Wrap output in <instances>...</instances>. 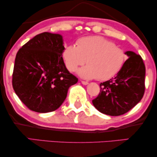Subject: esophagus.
I'll return each mask as SVG.
<instances>
[{
    "mask_svg": "<svg viewBox=\"0 0 157 157\" xmlns=\"http://www.w3.org/2000/svg\"><path fill=\"white\" fill-rule=\"evenodd\" d=\"M81 83L83 85H87L88 83H89V82H88V81H81Z\"/></svg>",
    "mask_w": 157,
    "mask_h": 157,
    "instance_id": "1",
    "label": "esophagus"
}]
</instances>
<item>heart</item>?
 Segmentation results:
<instances>
[{"mask_svg":"<svg viewBox=\"0 0 157 157\" xmlns=\"http://www.w3.org/2000/svg\"><path fill=\"white\" fill-rule=\"evenodd\" d=\"M63 58L67 69L74 72L78 66V74L85 79L109 80L115 76L124 65L125 51L114 43L101 36H88L79 38L76 46L68 45L63 51Z\"/></svg>","mask_w":157,"mask_h":157,"instance_id":"obj_1","label":"heart"}]
</instances>
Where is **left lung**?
I'll return each instance as SVG.
<instances>
[{
    "label": "left lung",
    "mask_w": 157,
    "mask_h": 157,
    "mask_svg": "<svg viewBox=\"0 0 157 157\" xmlns=\"http://www.w3.org/2000/svg\"><path fill=\"white\" fill-rule=\"evenodd\" d=\"M128 58L114 78L100 83V93L92 100L101 113L120 116L130 111L145 91V65L140 55L126 51Z\"/></svg>",
    "instance_id": "1"
}]
</instances>
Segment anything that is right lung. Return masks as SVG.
I'll list each match as a JSON object with an SVG mask.
<instances>
[{"label":"right lung","mask_w":157,"mask_h":157,"mask_svg":"<svg viewBox=\"0 0 157 157\" xmlns=\"http://www.w3.org/2000/svg\"><path fill=\"white\" fill-rule=\"evenodd\" d=\"M64 48L61 35L44 32L18 50L12 85L30 110L38 113L56 110L66 99L68 88L78 82L64 63Z\"/></svg>","instance_id":"obj_1"}]
</instances>
